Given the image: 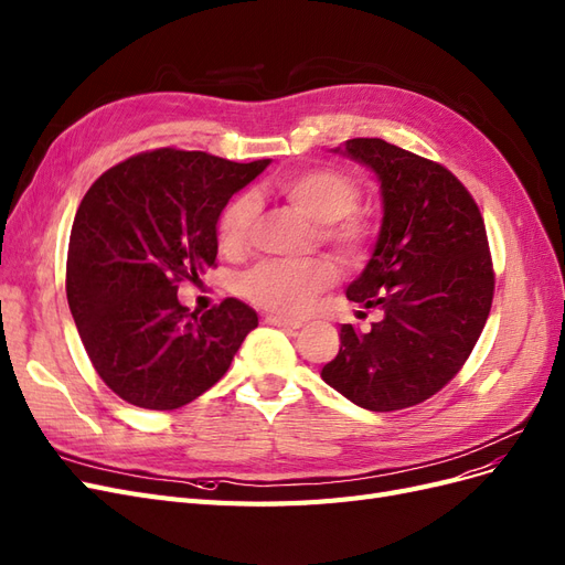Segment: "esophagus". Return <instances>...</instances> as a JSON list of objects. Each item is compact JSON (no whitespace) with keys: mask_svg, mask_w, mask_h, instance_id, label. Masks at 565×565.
<instances>
[{"mask_svg":"<svg viewBox=\"0 0 565 565\" xmlns=\"http://www.w3.org/2000/svg\"><path fill=\"white\" fill-rule=\"evenodd\" d=\"M265 321L269 326H281V329H300L302 326V321H298V319H286V317H277V315L265 317Z\"/></svg>","mask_w":565,"mask_h":565,"instance_id":"obj_1","label":"esophagus"}]
</instances>
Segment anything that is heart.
I'll list each match as a JSON object with an SVG mask.
<instances>
[{
    "instance_id": "heart-1",
    "label": "heart",
    "mask_w": 565,
    "mask_h": 565,
    "mask_svg": "<svg viewBox=\"0 0 565 565\" xmlns=\"http://www.w3.org/2000/svg\"><path fill=\"white\" fill-rule=\"evenodd\" d=\"M275 190L284 202L319 225V239L344 260H359L369 250L373 225L366 215L356 213L361 190L350 175L329 167L305 169L281 178ZM256 217L258 199L248 192L236 194L217 217L221 248L225 253L244 250ZM333 281L335 269L323 258L263 260L242 277L239 290L246 300L271 312L302 315Z\"/></svg>"
}]
</instances>
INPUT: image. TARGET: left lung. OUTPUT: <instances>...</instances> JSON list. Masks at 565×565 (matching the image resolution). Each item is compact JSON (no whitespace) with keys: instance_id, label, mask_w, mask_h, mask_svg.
Returning <instances> with one entry per match:
<instances>
[{"instance_id":"obj_1","label":"left lung","mask_w":565,"mask_h":565,"mask_svg":"<svg viewBox=\"0 0 565 565\" xmlns=\"http://www.w3.org/2000/svg\"><path fill=\"white\" fill-rule=\"evenodd\" d=\"M333 152L380 183V234L348 298L382 309V319L369 333L344 323L321 377L361 408L402 411L448 385L483 331L495 288L486 225L441 163L380 138H352Z\"/></svg>"}]
</instances>
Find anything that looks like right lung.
Listing matches in <instances>:
<instances>
[{
  "instance_id": "right-lung-1",
  "label": "right lung",
  "mask_w": 565,
  "mask_h": 565,
  "mask_svg": "<svg viewBox=\"0 0 565 565\" xmlns=\"http://www.w3.org/2000/svg\"><path fill=\"white\" fill-rule=\"evenodd\" d=\"M269 167L161 148L105 171L84 194L70 234L67 305L94 369L124 402L173 411L221 380L258 326L227 298L190 312L178 284L217 256V217Z\"/></svg>"
}]
</instances>
